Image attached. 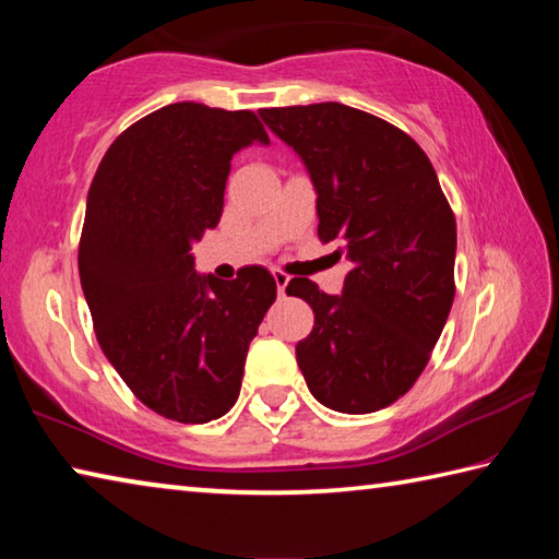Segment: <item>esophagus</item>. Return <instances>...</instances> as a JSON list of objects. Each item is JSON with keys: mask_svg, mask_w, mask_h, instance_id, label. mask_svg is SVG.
I'll use <instances>...</instances> for the list:
<instances>
[{"mask_svg": "<svg viewBox=\"0 0 559 559\" xmlns=\"http://www.w3.org/2000/svg\"><path fill=\"white\" fill-rule=\"evenodd\" d=\"M273 281H276L278 296H281V298L286 296V286H288V276H286V273H281V271H273Z\"/></svg>", "mask_w": 559, "mask_h": 559, "instance_id": "1", "label": "esophagus"}]
</instances>
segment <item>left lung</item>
<instances>
[{"mask_svg": "<svg viewBox=\"0 0 559 559\" xmlns=\"http://www.w3.org/2000/svg\"><path fill=\"white\" fill-rule=\"evenodd\" d=\"M263 122L306 165L318 236L349 271L340 296L293 278L313 308L296 359L328 409L370 414L412 390L447 325L456 219L429 157L390 122L343 103L263 108Z\"/></svg>", "mask_w": 559, "mask_h": 559, "instance_id": "left-lung-1", "label": "left lung"}]
</instances>
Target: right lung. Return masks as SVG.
<instances>
[{
  "label": "right lung",
  "mask_w": 559,
  "mask_h": 559,
  "mask_svg": "<svg viewBox=\"0 0 559 559\" xmlns=\"http://www.w3.org/2000/svg\"><path fill=\"white\" fill-rule=\"evenodd\" d=\"M269 135L251 110L173 103L130 126L100 159L79 246L98 345L132 394L165 419L231 409L276 281L194 271L192 243L219 224L231 157Z\"/></svg>",
  "instance_id": "1"
}]
</instances>
